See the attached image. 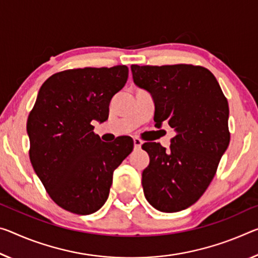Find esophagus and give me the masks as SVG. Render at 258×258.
<instances>
[{
    "label": "esophagus",
    "mask_w": 258,
    "mask_h": 258,
    "mask_svg": "<svg viewBox=\"0 0 258 258\" xmlns=\"http://www.w3.org/2000/svg\"><path fill=\"white\" fill-rule=\"evenodd\" d=\"M133 144H134V148L136 149H140L141 146H142V141L140 140V139H134L133 140Z\"/></svg>",
    "instance_id": "obj_1"
}]
</instances>
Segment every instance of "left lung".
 Wrapping results in <instances>:
<instances>
[{
	"label": "left lung",
	"mask_w": 258,
	"mask_h": 258,
	"mask_svg": "<svg viewBox=\"0 0 258 258\" xmlns=\"http://www.w3.org/2000/svg\"><path fill=\"white\" fill-rule=\"evenodd\" d=\"M133 81L153 96L155 126L174 130L170 150L146 142L149 165L142 172L144 193L162 212L186 209L214 179L230 144L228 103L215 76L189 64L131 65Z\"/></svg>",
	"instance_id": "left-lung-1"
}]
</instances>
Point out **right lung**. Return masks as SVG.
<instances>
[{"instance_id": "1", "label": "right lung", "mask_w": 258, "mask_h": 258, "mask_svg": "<svg viewBox=\"0 0 258 258\" xmlns=\"http://www.w3.org/2000/svg\"><path fill=\"white\" fill-rule=\"evenodd\" d=\"M127 77L125 65L55 73L41 86L28 116L32 166L52 201L73 214L101 209L113 171L133 150L132 138L105 144L92 125L108 119L110 102Z\"/></svg>"}]
</instances>
